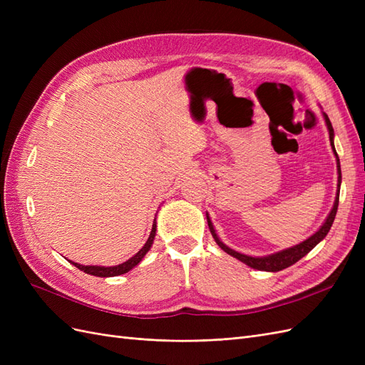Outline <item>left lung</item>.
Instances as JSON below:
<instances>
[{
	"instance_id": "obj_1",
	"label": "left lung",
	"mask_w": 365,
	"mask_h": 365,
	"mask_svg": "<svg viewBox=\"0 0 365 365\" xmlns=\"http://www.w3.org/2000/svg\"><path fill=\"white\" fill-rule=\"evenodd\" d=\"M323 117H324V121H326V126H327V130H329V140H330V146H332V150H334V155L336 158V170H338V190H336V196H335V202H334V207L332 210H330V213L327 215L326 220L323 222V225L319 227L315 233L307 237L306 240L300 242V244H297L294 247H289V248H284L282 251H277V252H272V254H268V256H260V257H252V256H247V254H242L233 248L227 247L222 240L219 239L216 230L213 227V222L212 219H210L208 213L205 215L207 216V222H208V228H210V233H212L213 239L216 240V244L219 245V248H222L227 254H230V256L236 257L237 260H240L242 263L248 264L250 268L252 269H259V271H268V272H277V271H282L284 268L291 267V264H294L295 262L300 260L302 257H304L306 254L314 250L319 242H322L327 233L330 227H332L334 220H335V216H336V210H338V202H339V187H341V165H339V158H338V153L335 150V145H334V128H332V123H330V120L327 117L326 113H323Z\"/></svg>"
}]
</instances>
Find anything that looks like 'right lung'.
<instances>
[{"label":"right lung","instance_id":"obj_1","mask_svg":"<svg viewBox=\"0 0 365 365\" xmlns=\"http://www.w3.org/2000/svg\"><path fill=\"white\" fill-rule=\"evenodd\" d=\"M155 235H157V219L153 220L152 231H150V235H149V239L146 240L145 247H143L135 254V256H132L130 259H128L123 263L115 264V267H97V264H81V263H76V262H71V260H70V263H73L76 268H79L81 271H83L86 274L96 275V277H115V275H121V274L129 272L132 268H135L143 259H145V256H146L148 251L150 250V247L153 244V239H155Z\"/></svg>","mask_w":365,"mask_h":365}]
</instances>
